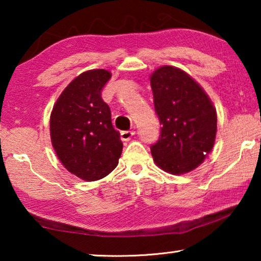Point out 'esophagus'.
I'll use <instances>...</instances> for the list:
<instances>
[{"mask_svg": "<svg viewBox=\"0 0 261 261\" xmlns=\"http://www.w3.org/2000/svg\"><path fill=\"white\" fill-rule=\"evenodd\" d=\"M135 132L134 130H123L121 132V140L122 141H129L132 138L134 137Z\"/></svg>", "mask_w": 261, "mask_h": 261, "instance_id": "esophagus-1", "label": "esophagus"}]
</instances>
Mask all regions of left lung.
I'll list each match as a JSON object with an SVG mask.
<instances>
[{
  "label": "left lung",
  "mask_w": 261,
  "mask_h": 261,
  "mask_svg": "<svg viewBox=\"0 0 261 261\" xmlns=\"http://www.w3.org/2000/svg\"><path fill=\"white\" fill-rule=\"evenodd\" d=\"M153 103L162 124L151 146L160 169L187 173L203 163L216 137V110L204 90L184 71L163 66L151 76Z\"/></svg>",
  "instance_id": "1"
}]
</instances>
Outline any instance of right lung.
Returning a JSON list of instances; mask_svg holds the SVG:
<instances>
[{
  "label": "right lung",
  "mask_w": 261,
  "mask_h": 261,
  "mask_svg": "<svg viewBox=\"0 0 261 261\" xmlns=\"http://www.w3.org/2000/svg\"><path fill=\"white\" fill-rule=\"evenodd\" d=\"M112 74L90 70L74 78L57 99L49 130L53 148L65 169L84 180H97L115 169L122 153L102 90Z\"/></svg>",
  "instance_id": "1"
}]
</instances>
